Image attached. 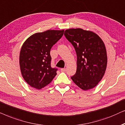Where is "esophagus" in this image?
<instances>
[{
    "instance_id": "34e87169",
    "label": "esophagus",
    "mask_w": 125,
    "mask_h": 125,
    "mask_svg": "<svg viewBox=\"0 0 125 125\" xmlns=\"http://www.w3.org/2000/svg\"><path fill=\"white\" fill-rule=\"evenodd\" d=\"M61 72H65V71H66V69H64V68L61 69Z\"/></svg>"
}]
</instances>
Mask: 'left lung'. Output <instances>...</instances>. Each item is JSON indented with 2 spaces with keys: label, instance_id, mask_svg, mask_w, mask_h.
I'll list each match as a JSON object with an SVG mask.
<instances>
[{
  "label": "left lung",
  "instance_id": "8db88e82",
  "mask_svg": "<svg viewBox=\"0 0 125 125\" xmlns=\"http://www.w3.org/2000/svg\"><path fill=\"white\" fill-rule=\"evenodd\" d=\"M64 36L74 46L77 56L75 74L71 78L83 90L93 89L102 79L107 56L104 42L95 33L82 29H70Z\"/></svg>",
  "mask_w": 125,
  "mask_h": 125
}]
</instances>
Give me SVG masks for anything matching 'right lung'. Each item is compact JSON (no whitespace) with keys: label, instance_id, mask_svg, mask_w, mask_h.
<instances>
[{"label":"right lung","instance_id":"add662e5","mask_svg":"<svg viewBox=\"0 0 125 125\" xmlns=\"http://www.w3.org/2000/svg\"><path fill=\"white\" fill-rule=\"evenodd\" d=\"M63 32L64 30L37 32L23 44L19 55L20 69L23 79L31 87L41 89L55 76L57 69L51 67L50 52Z\"/></svg>","mask_w":125,"mask_h":125}]
</instances>
